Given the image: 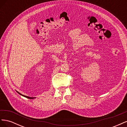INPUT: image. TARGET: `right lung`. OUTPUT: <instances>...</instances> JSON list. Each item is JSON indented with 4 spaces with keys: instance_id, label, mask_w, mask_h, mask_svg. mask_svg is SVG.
I'll return each instance as SVG.
<instances>
[{
    "instance_id": "1",
    "label": "right lung",
    "mask_w": 127,
    "mask_h": 127,
    "mask_svg": "<svg viewBox=\"0 0 127 127\" xmlns=\"http://www.w3.org/2000/svg\"><path fill=\"white\" fill-rule=\"evenodd\" d=\"M17 93H19V94H20V95H22V96H24V97H26V98H30V99H32V98H33V97H29V96H25V95H22V94H21V93H19V92H17Z\"/></svg>"
}]
</instances>
